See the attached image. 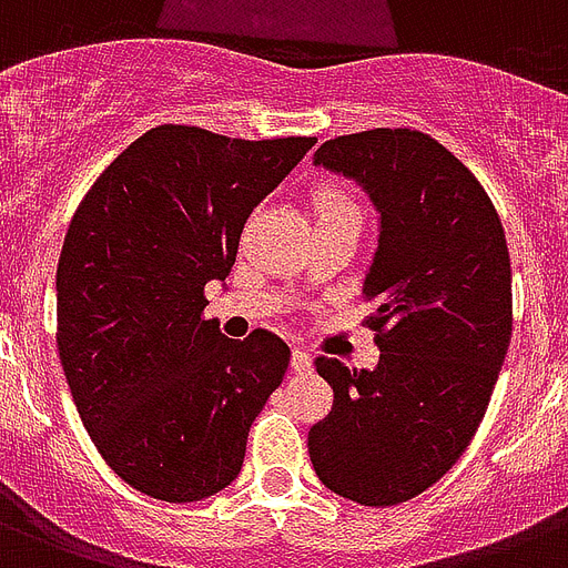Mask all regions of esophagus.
<instances>
[{
  "label": "esophagus",
  "instance_id": "esophagus-1",
  "mask_svg": "<svg viewBox=\"0 0 568 568\" xmlns=\"http://www.w3.org/2000/svg\"><path fill=\"white\" fill-rule=\"evenodd\" d=\"M290 366H293V372H296V375H307L313 366V361L307 352H302V348H293V355H290Z\"/></svg>",
  "mask_w": 568,
  "mask_h": 568
}]
</instances>
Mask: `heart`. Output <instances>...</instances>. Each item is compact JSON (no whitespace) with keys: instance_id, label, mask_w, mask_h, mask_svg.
Returning a JSON list of instances; mask_svg holds the SVG:
<instances>
[{"instance_id":"obj_1","label":"heart","mask_w":568,"mask_h":568,"mask_svg":"<svg viewBox=\"0 0 568 568\" xmlns=\"http://www.w3.org/2000/svg\"><path fill=\"white\" fill-rule=\"evenodd\" d=\"M313 207L320 216H328V213H343V211H357L355 202L337 187H322L313 193Z\"/></svg>"}]
</instances>
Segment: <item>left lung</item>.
<instances>
[{"label":"left lung","instance_id":"1","mask_svg":"<svg viewBox=\"0 0 568 568\" xmlns=\"http://www.w3.org/2000/svg\"><path fill=\"white\" fill-rule=\"evenodd\" d=\"M313 163L357 181L381 213L363 281L381 357L372 372L316 357L334 407L307 452L331 493L389 507L437 484L487 413L514 331L505 229L480 181L422 131L334 138Z\"/></svg>","mask_w":568,"mask_h":568}]
</instances>
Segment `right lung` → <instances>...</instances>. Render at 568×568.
<instances>
[{
  "instance_id": "add662e5",
  "label": "right lung",
  "mask_w": 568,
  "mask_h": 568,
  "mask_svg": "<svg viewBox=\"0 0 568 568\" xmlns=\"http://www.w3.org/2000/svg\"><path fill=\"white\" fill-rule=\"evenodd\" d=\"M316 138L237 140L196 125L138 138L81 199L58 261V355L93 446L125 484L184 505L240 475L290 348L222 337L225 281L252 207Z\"/></svg>"
}]
</instances>
